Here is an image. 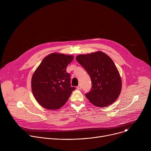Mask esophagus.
<instances>
[{
  "label": "esophagus",
  "instance_id": "esophagus-1",
  "mask_svg": "<svg viewBox=\"0 0 151 151\" xmlns=\"http://www.w3.org/2000/svg\"><path fill=\"white\" fill-rule=\"evenodd\" d=\"M77 88H78V90L81 89V84H79V85H78V86L77 87Z\"/></svg>",
  "mask_w": 151,
  "mask_h": 151
}]
</instances>
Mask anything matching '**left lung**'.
<instances>
[{"mask_svg": "<svg viewBox=\"0 0 151 151\" xmlns=\"http://www.w3.org/2000/svg\"><path fill=\"white\" fill-rule=\"evenodd\" d=\"M90 75L92 87L85 96L94 105L105 107L114 103L121 91V79L112 60L98 51L76 57Z\"/></svg>", "mask_w": 151, "mask_h": 151, "instance_id": "8db88e82", "label": "left lung"}]
</instances>
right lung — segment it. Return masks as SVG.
<instances>
[{"instance_id":"right-lung-1","label":"right lung","mask_w":151,"mask_h":151,"mask_svg":"<svg viewBox=\"0 0 151 151\" xmlns=\"http://www.w3.org/2000/svg\"><path fill=\"white\" fill-rule=\"evenodd\" d=\"M73 57L52 53L42 61L32 78L33 96L47 109H58L66 103L72 92L70 75L66 72Z\"/></svg>"}]
</instances>
